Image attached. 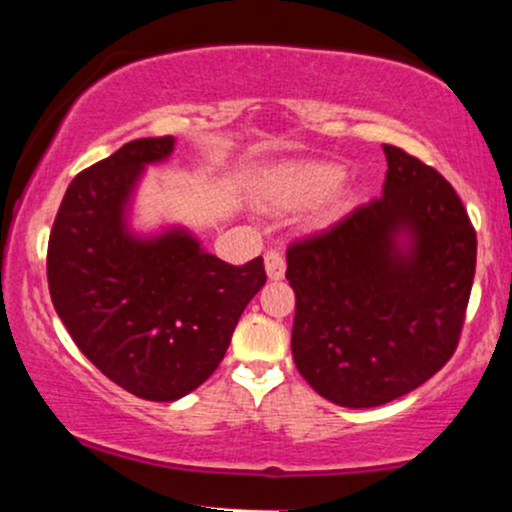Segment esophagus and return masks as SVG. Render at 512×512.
<instances>
[{
    "label": "esophagus",
    "instance_id": "34e87169",
    "mask_svg": "<svg viewBox=\"0 0 512 512\" xmlns=\"http://www.w3.org/2000/svg\"><path fill=\"white\" fill-rule=\"evenodd\" d=\"M264 269H267V276L272 281L284 279L286 262H284V257H281L279 250H267V252H264Z\"/></svg>",
    "mask_w": 512,
    "mask_h": 512
}]
</instances>
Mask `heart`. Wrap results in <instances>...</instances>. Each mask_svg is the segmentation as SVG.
<instances>
[{
  "label": "heart",
  "mask_w": 512,
  "mask_h": 512,
  "mask_svg": "<svg viewBox=\"0 0 512 512\" xmlns=\"http://www.w3.org/2000/svg\"><path fill=\"white\" fill-rule=\"evenodd\" d=\"M346 168L332 161H308L284 168L267 185V202L276 209H303L337 192Z\"/></svg>",
  "instance_id": "heart-1"
}]
</instances>
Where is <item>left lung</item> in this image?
Returning <instances> with one entry per match:
<instances>
[{
    "instance_id": "left-lung-1",
    "label": "left lung",
    "mask_w": 512,
    "mask_h": 512,
    "mask_svg": "<svg viewBox=\"0 0 512 512\" xmlns=\"http://www.w3.org/2000/svg\"><path fill=\"white\" fill-rule=\"evenodd\" d=\"M383 195L286 250L291 351L339 407L392 402L436 375L460 342L477 233L438 170L383 146Z\"/></svg>"
}]
</instances>
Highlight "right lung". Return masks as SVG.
Segmentation results:
<instances>
[{"label": "right lung", "mask_w": 512, "mask_h": 512, "mask_svg": "<svg viewBox=\"0 0 512 512\" xmlns=\"http://www.w3.org/2000/svg\"><path fill=\"white\" fill-rule=\"evenodd\" d=\"M173 146V137L134 139L81 170L48 243L52 305L81 354L151 402L185 397L219 368L245 305L267 281L262 257L233 267L185 228L149 238L129 231L134 187Z\"/></svg>", "instance_id": "1"}]
</instances>
